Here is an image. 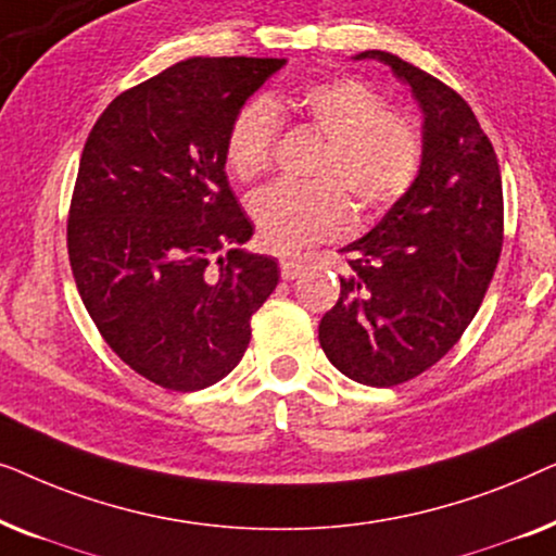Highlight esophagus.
Instances as JSON below:
<instances>
[{
    "label": "esophagus",
    "instance_id": "34e87169",
    "mask_svg": "<svg viewBox=\"0 0 556 556\" xmlns=\"http://www.w3.org/2000/svg\"><path fill=\"white\" fill-rule=\"evenodd\" d=\"M299 273H301V257H286V261H280V276L286 280L299 278Z\"/></svg>",
    "mask_w": 556,
    "mask_h": 556
}]
</instances>
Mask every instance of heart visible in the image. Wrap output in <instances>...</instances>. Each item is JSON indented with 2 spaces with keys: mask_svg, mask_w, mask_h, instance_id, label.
<instances>
[{
  "mask_svg": "<svg viewBox=\"0 0 556 556\" xmlns=\"http://www.w3.org/2000/svg\"><path fill=\"white\" fill-rule=\"evenodd\" d=\"M283 113H299L326 136L316 174L329 179L273 181L250 197V217L270 250L288 253L349 232L354 207L345 188L364 212H379L415 185L420 136L405 116L387 111L375 88L356 78L308 83L293 93L253 98L242 105L225 139L227 169L240 181L268 172Z\"/></svg>",
  "mask_w": 556,
  "mask_h": 556,
  "instance_id": "obj_1",
  "label": "heart"
}]
</instances>
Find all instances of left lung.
I'll return each mask as SVG.
<instances>
[{"label": "left lung", "mask_w": 556, "mask_h": 556, "mask_svg": "<svg viewBox=\"0 0 556 556\" xmlns=\"http://www.w3.org/2000/svg\"><path fill=\"white\" fill-rule=\"evenodd\" d=\"M354 60H379L409 88L422 159L407 194L341 248L349 270L318 341L341 375L394 387L443 359L473 321L498 265L504 192L489 136L453 88L392 52Z\"/></svg>", "instance_id": "left-lung-1"}]
</instances>
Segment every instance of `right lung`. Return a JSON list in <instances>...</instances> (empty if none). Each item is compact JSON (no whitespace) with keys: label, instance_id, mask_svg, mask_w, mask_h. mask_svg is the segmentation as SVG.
Listing matches in <instances>:
<instances>
[{"label":"right lung","instance_id":"right-lung-1","mask_svg":"<svg viewBox=\"0 0 556 556\" xmlns=\"http://www.w3.org/2000/svg\"><path fill=\"white\" fill-rule=\"evenodd\" d=\"M283 58H189L118 98L83 149L67 255L113 352L164 390L194 392L238 367L250 316L278 286L242 250L253 223L225 174L235 113Z\"/></svg>","mask_w":556,"mask_h":556}]
</instances>
